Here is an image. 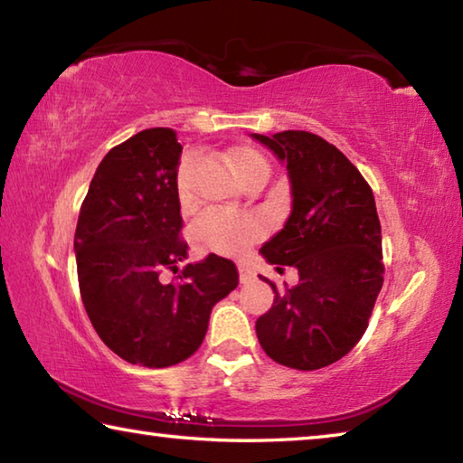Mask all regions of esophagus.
I'll use <instances>...</instances> for the list:
<instances>
[{"label":"esophagus","instance_id":"obj_1","mask_svg":"<svg viewBox=\"0 0 463 463\" xmlns=\"http://www.w3.org/2000/svg\"><path fill=\"white\" fill-rule=\"evenodd\" d=\"M239 278H241V284H247V281H250V279H253L255 278V273L253 271H250L249 268H247V265H239Z\"/></svg>","mask_w":463,"mask_h":463}]
</instances>
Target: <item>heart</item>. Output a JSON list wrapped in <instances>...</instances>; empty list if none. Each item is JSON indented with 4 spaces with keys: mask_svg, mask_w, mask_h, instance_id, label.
<instances>
[{
    "mask_svg": "<svg viewBox=\"0 0 463 463\" xmlns=\"http://www.w3.org/2000/svg\"><path fill=\"white\" fill-rule=\"evenodd\" d=\"M232 165L237 175L242 177L255 167H265L268 163L263 161L261 155L249 148H242L232 155ZM187 167H190V155H185L179 165V195L182 200L187 198L184 175ZM263 222L260 216L250 213H237V210H208L198 216V221L194 222V237L202 247H206L214 253L222 255H239L247 247L263 237Z\"/></svg>",
    "mask_w": 463,
    "mask_h": 463,
    "instance_id": "heart-1",
    "label": "heart"
}]
</instances>
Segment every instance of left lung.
<instances>
[{"label": "left lung", "mask_w": 463, "mask_h": 463, "mask_svg": "<svg viewBox=\"0 0 463 463\" xmlns=\"http://www.w3.org/2000/svg\"><path fill=\"white\" fill-rule=\"evenodd\" d=\"M288 169L292 210L263 242L265 261L298 269V286L278 292L255 331L273 362L320 370L362 339L383 284L382 229L375 200L357 167L312 132L250 135Z\"/></svg>", "instance_id": "obj_1"}]
</instances>
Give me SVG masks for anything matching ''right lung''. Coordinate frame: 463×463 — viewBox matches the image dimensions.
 I'll use <instances>...</instances> for the list:
<instances>
[{"instance_id":"obj_1","label":"right lung","mask_w":463,"mask_h":463,"mask_svg":"<svg viewBox=\"0 0 463 463\" xmlns=\"http://www.w3.org/2000/svg\"><path fill=\"white\" fill-rule=\"evenodd\" d=\"M182 145L151 128L114 146L96 169L75 231L77 278L93 328L128 364L167 367L203 341L213 307L239 284L231 260L210 253L163 284L187 260L179 241Z\"/></svg>"}]
</instances>
